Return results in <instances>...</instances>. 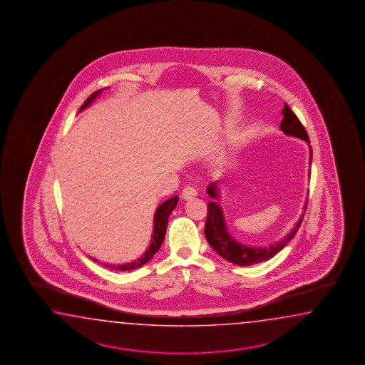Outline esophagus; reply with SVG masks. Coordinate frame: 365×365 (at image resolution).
<instances>
[{
    "label": "esophagus",
    "mask_w": 365,
    "mask_h": 365,
    "mask_svg": "<svg viewBox=\"0 0 365 365\" xmlns=\"http://www.w3.org/2000/svg\"><path fill=\"white\" fill-rule=\"evenodd\" d=\"M181 197H182V200H193L197 197V190L194 189L193 186H186L181 193Z\"/></svg>",
    "instance_id": "1"
}]
</instances>
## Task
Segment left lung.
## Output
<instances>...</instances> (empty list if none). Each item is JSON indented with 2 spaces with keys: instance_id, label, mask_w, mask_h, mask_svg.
<instances>
[{
  "instance_id": "8db88e82",
  "label": "left lung",
  "mask_w": 365,
  "mask_h": 365,
  "mask_svg": "<svg viewBox=\"0 0 365 365\" xmlns=\"http://www.w3.org/2000/svg\"><path fill=\"white\" fill-rule=\"evenodd\" d=\"M282 116H284V119L279 124V129L285 133L286 136L297 137V138H300L307 143L308 149H309L308 165H311L312 149L309 145L306 129L302 125L297 115L287 108V105L282 108ZM309 173H311V167L308 170V176H309ZM207 194L212 198V200L208 202L207 220L205 225V236H206L208 245L225 260H228L233 264L241 265V267L257 264V263H262L265 260H269L271 257H274L277 252L282 250L297 235L300 222L303 220V215L307 207V200H306L304 206H303V214L300 215L298 222H295V225L290 229V232L282 238H279V241L269 243L268 246H250V245L240 242L238 240L230 235L228 225L225 222V216H224L222 206H220V190H219L217 181L211 182L207 186Z\"/></svg>"
}]
</instances>
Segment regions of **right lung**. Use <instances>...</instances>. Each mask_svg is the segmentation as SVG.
Wrapping results in <instances>:
<instances>
[{"mask_svg": "<svg viewBox=\"0 0 365 365\" xmlns=\"http://www.w3.org/2000/svg\"><path fill=\"white\" fill-rule=\"evenodd\" d=\"M108 89V88H103L100 89L97 92H94L88 100L84 102V105L81 106L80 111L86 110V108L92 106L94 101L97 100L100 97L102 92ZM178 202H179V195H175L170 200H165L163 203H160L158 206L155 212H154V220H153V233H151L150 245L148 246L146 251L143 252V255L140 257L135 259L133 262H129V263H123V264H105L108 268H113V269H118V271H132V269H136L140 268L143 265L146 264L151 257H154L157 254V251L159 250V247L162 246L163 240H165V230H167V225H168V217L171 215L172 211L178 206ZM94 262H98L97 259L92 257Z\"/></svg>", "mask_w": 365, "mask_h": 365, "instance_id": "right-lung-1", "label": "right lung"}]
</instances>
